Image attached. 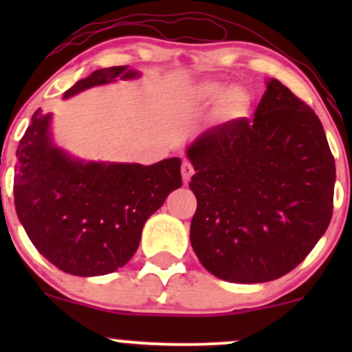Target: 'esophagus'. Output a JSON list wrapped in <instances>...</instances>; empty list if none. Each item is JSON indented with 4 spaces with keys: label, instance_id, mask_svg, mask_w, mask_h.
I'll use <instances>...</instances> for the list:
<instances>
[{
    "label": "esophagus",
    "instance_id": "34e87169",
    "mask_svg": "<svg viewBox=\"0 0 352 352\" xmlns=\"http://www.w3.org/2000/svg\"><path fill=\"white\" fill-rule=\"evenodd\" d=\"M195 173V168H193V165L188 162V160H184L182 162V179H184L185 184L192 179V175Z\"/></svg>",
    "mask_w": 352,
    "mask_h": 352
}]
</instances>
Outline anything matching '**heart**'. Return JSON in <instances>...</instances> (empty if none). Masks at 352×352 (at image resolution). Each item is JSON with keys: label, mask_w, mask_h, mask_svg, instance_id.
Masks as SVG:
<instances>
[{"label": "heart", "mask_w": 352, "mask_h": 352, "mask_svg": "<svg viewBox=\"0 0 352 352\" xmlns=\"http://www.w3.org/2000/svg\"><path fill=\"white\" fill-rule=\"evenodd\" d=\"M200 98L204 100H215L220 98V114L227 119H238L248 112L250 96L243 87L232 86L223 92V86L218 82L201 84L199 91Z\"/></svg>", "instance_id": "obj_1"}]
</instances>
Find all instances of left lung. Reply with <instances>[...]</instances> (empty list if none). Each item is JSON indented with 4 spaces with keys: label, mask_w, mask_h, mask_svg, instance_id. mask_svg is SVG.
Wrapping results in <instances>:
<instances>
[{
    "label": "left lung",
    "mask_w": 352,
    "mask_h": 352,
    "mask_svg": "<svg viewBox=\"0 0 352 352\" xmlns=\"http://www.w3.org/2000/svg\"><path fill=\"white\" fill-rule=\"evenodd\" d=\"M197 197L190 243L225 281L289 273L333 217L336 165L321 120L280 80H268L253 119L208 129L187 148Z\"/></svg>",
    "instance_id": "left-lung-1"
}]
</instances>
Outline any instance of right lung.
I'll return each mask as SVG.
<instances>
[{"label":"right lung","instance_id":"add662e5","mask_svg":"<svg viewBox=\"0 0 352 352\" xmlns=\"http://www.w3.org/2000/svg\"><path fill=\"white\" fill-rule=\"evenodd\" d=\"M127 66L98 69L64 98L116 79L137 78ZM51 114H33L16 151L14 207L39 253L63 272L100 276L134 256L144 223L182 187L179 157L153 165L74 160L54 147Z\"/></svg>","mask_w":352,"mask_h":352}]
</instances>
